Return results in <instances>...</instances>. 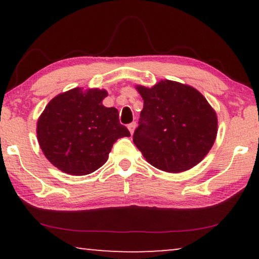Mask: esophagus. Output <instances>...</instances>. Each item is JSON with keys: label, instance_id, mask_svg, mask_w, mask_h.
Masks as SVG:
<instances>
[{"label": "esophagus", "instance_id": "obj_1", "mask_svg": "<svg viewBox=\"0 0 259 259\" xmlns=\"http://www.w3.org/2000/svg\"><path fill=\"white\" fill-rule=\"evenodd\" d=\"M127 127H128L131 134H133L134 130H136V127H137V123L136 122H131V123H128V126H127Z\"/></svg>", "mask_w": 259, "mask_h": 259}]
</instances>
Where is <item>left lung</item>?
Returning <instances> with one entry per match:
<instances>
[{"instance_id": "left-lung-1", "label": "left lung", "mask_w": 259, "mask_h": 259, "mask_svg": "<svg viewBox=\"0 0 259 259\" xmlns=\"http://www.w3.org/2000/svg\"><path fill=\"white\" fill-rule=\"evenodd\" d=\"M144 100L133 143L152 166L179 173L208 153L217 137L214 109L196 88L161 80L152 88L137 86Z\"/></svg>"}]
</instances>
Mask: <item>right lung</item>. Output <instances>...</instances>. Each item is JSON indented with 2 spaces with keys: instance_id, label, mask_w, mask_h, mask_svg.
Masks as SVG:
<instances>
[{
  "instance_id": "obj_1",
  "label": "right lung",
  "mask_w": 259,
  "mask_h": 259,
  "mask_svg": "<svg viewBox=\"0 0 259 259\" xmlns=\"http://www.w3.org/2000/svg\"><path fill=\"white\" fill-rule=\"evenodd\" d=\"M107 92L73 88L56 95L37 120V140L55 167L73 176H86L107 161L113 144L130 137L114 107H105Z\"/></svg>"
}]
</instances>
